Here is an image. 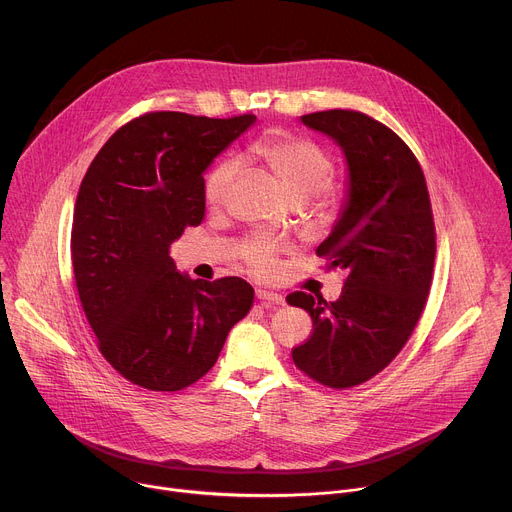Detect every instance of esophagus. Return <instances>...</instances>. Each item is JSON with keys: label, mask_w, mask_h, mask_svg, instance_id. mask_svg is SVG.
I'll use <instances>...</instances> for the list:
<instances>
[{"label": "esophagus", "mask_w": 512, "mask_h": 512, "mask_svg": "<svg viewBox=\"0 0 512 512\" xmlns=\"http://www.w3.org/2000/svg\"><path fill=\"white\" fill-rule=\"evenodd\" d=\"M255 296L265 306H269V304H284V296L282 294H275V292H269V290H257Z\"/></svg>", "instance_id": "obj_1"}]
</instances>
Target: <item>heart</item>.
Listing matches in <instances>:
<instances>
[{
    "label": "heart",
    "mask_w": 512,
    "mask_h": 512,
    "mask_svg": "<svg viewBox=\"0 0 512 512\" xmlns=\"http://www.w3.org/2000/svg\"><path fill=\"white\" fill-rule=\"evenodd\" d=\"M247 161L261 165L275 177L292 202H306L327 188L333 177V159L320 145L308 138L288 132H269L249 145L243 155ZM239 165L235 159L218 161L206 175L204 200L208 206H220L235 181ZM275 245L267 239H253L245 251V261L259 273L273 267Z\"/></svg>",
    "instance_id": "1"
}]
</instances>
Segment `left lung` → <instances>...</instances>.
<instances>
[{"instance_id":"left-lung-1","label":"left lung","mask_w":512,"mask_h":512,"mask_svg":"<svg viewBox=\"0 0 512 512\" xmlns=\"http://www.w3.org/2000/svg\"><path fill=\"white\" fill-rule=\"evenodd\" d=\"M327 134L347 161L339 218L316 253L347 273L337 302L294 292L286 300L312 318L292 359L329 388L367 382L400 353L427 304L435 265V222L421 165L402 138L353 110L300 118Z\"/></svg>"}]
</instances>
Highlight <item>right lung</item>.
I'll use <instances>...</instances> for the list:
<instances>
[{
  "instance_id": "obj_1",
  "label": "right lung",
  "mask_w": 512,
  "mask_h": 512,
  "mask_svg": "<svg viewBox=\"0 0 512 512\" xmlns=\"http://www.w3.org/2000/svg\"><path fill=\"white\" fill-rule=\"evenodd\" d=\"M255 120L145 114L108 138L81 181L71 232L79 300L102 355L136 386L198 382L253 306L241 277L192 280L169 247L204 220V171Z\"/></svg>"
}]
</instances>
